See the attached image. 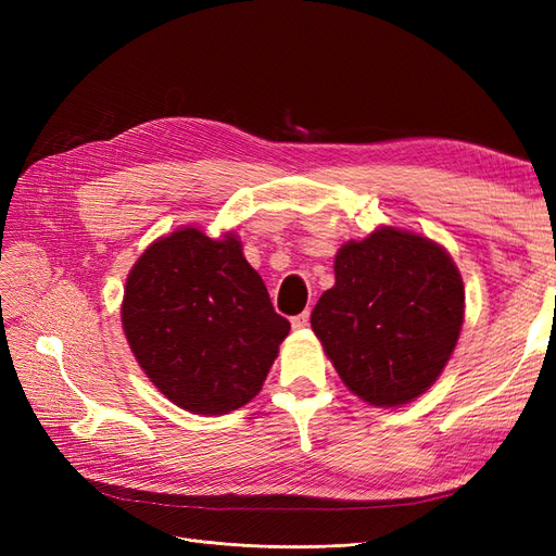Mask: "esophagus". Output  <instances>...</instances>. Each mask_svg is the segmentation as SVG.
<instances>
[{
	"instance_id": "1",
	"label": "esophagus",
	"mask_w": 556,
	"mask_h": 556,
	"mask_svg": "<svg viewBox=\"0 0 556 556\" xmlns=\"http://www.w3.org/2000/svg\"><path fill=\"white\" fill-rule=\"evenodd\" d=\"M311 325V311H304L292 317V327L294 329H306Z\"/></svg>"
}]
</instances>
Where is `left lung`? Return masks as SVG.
Listing matches in <instances>:
<instances>
[{
	"instance_id": "left-lung-1",
	"label": "left lung",
	"mask_w": 556,
	"mask_h": 556,
	"mask_svg": "<svg viewBox=\"0 0 556 556\" xmlns=\"http://www.w3.org/2000/svg\"><path fill=\"white\" fill-rule=\"evenodd\" d=\"M311 327L341 380L371 406H401L435 382L464 323V282L447 252L382 227L345 243Z\"/></svg>"
}]
</instances>
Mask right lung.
<instances>
[{"label":"right lung","mask_w":556,"mask_h":556,"mask_svg":"<svg viewBox=\"0 0 556 556\" xmlns=\"http://www.w3.org/2000/svg\"><path fill=\"white\" fill-rule=\"evenodd\" d=\"M123 327L146 376L197 415L255 399L290 333L241 241H213L192 227L155 241L134 264Z\"/></svg>","instance_id":"1"}]
</instances>
